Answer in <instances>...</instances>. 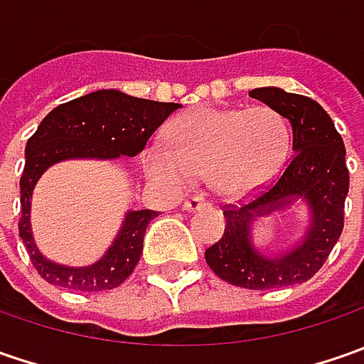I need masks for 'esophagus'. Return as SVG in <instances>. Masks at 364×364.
<instances>
[{
	"instance_id": "34e87169",
	"label": "esophagus",
	"mask_w": 364,
	"mask_h": 364,
	"mask_svg": "<svg viewBox=\"0 0 364 364\" xmlns=\"http://www.w3.org/2000/svg\"><path fill=\"white\" fill-rule=\"evenodd\" d=\"M208 206H210V200H206L204 196H190L188 200L182 204V208L188 210V213H192V210H200V208H208Z\"/></svg>"
}]
</instances>
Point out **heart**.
I'll list each match as a JSON object with an SVG mask.
<instances>
[{
    "label": "heart",
    "mask_w": 364,
    "mask_h": 364,
    "mask_svg": "<svg viewBox=\"0 0 364 364\" xmlns=\"http://www.w3.org/2000/svg\"><path fill=\"white\" fill-rule=\"evenodd\" d=\"M170 144H149L147 174L161 186L182 190L194 178L227 198H245L265 188L284 168L291 149V125L272 107H200L172 123Z\"/></svg>",
    "instance_id": "b5f03b06"
}]
</instances>
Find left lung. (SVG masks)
<instances>
[{
    "label": "left lung",
    "mask_w": 364,
    "mask_h": 364,
    "mask_svg": "<svg viewBox=\"0 0 364 364\" xmlns=\"http://www.w3.org/2000/svg\"><path fill=\"white\" fill-rule=\"evenodd\" d=\"M249 97L289 121L294 156L267 188L247 203L225 208V232L218 243L204 251V259L220 279L237 287L275 289L304 284L324 265L343 232L348 194L346 149L330 115L314 99L277 87L255 89ZM300 198L311 210V225L302 241L275 258L263 256L252 247L255 217L283 210Z\"/></svg>",
    "instance_id": "left-lung-1"
}]
</instances>
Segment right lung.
I'll return each instance as SVG.
<instances>
[{
  "label": "right lung",
  "mask_w": 364,
  "mask_h": 364,
  "mask_svg": "<svg viewBox=\"0 0 364 364\" xmlns=\"http://www.w3.org/2000/svg\"><path fill=\"white\" fill-rule=\"evenodd\" d=\"M178 103H158L103 89L52 109L26 144V166L20 178L21 217L18 223L36 272L48 284L75 291H105L121 286L135 269L144 251V235L156 210H129L119 235L97 263L66 267L46 259L34 243L30 206L38 178L52 164L75 158L111 160L144 151L151 133L168 119Z\"/></svg>",
  "instance_id": "right-lung-1"
}]
</instances>
